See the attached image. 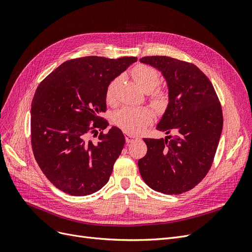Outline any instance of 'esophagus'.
Returning <instances> with one entry per match:
<instances>
[{
	"instance_id": "1",
	"label": "esophagus",
	"mask_w": 252,
	"mask_h": 252,
	"mask_svg": "<svg viewBox=\"0 0 252 252\" xmlns=\"http://www.w3.org/2000/svg\"><path fill=\"white\" fill-rule=\"evenodd\" d=\"M125 138H126V142H128V143L132 142L133 140H136V139H137V137H136V136L130 135V134H125Z\"/></svg>"
}]
</instances>
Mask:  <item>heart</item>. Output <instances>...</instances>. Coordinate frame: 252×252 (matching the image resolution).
<instances>
[{"instance_id":"b5f03b06","label":"heart","mask_w":252,"mask_h":252,"mask_svg":"<svg viewBox=\"0 0 252 252\" xmlns=\"http://www.w3.org/2000/svg\"><path fill=\"white\" fill-rule=\"evenodd\" d=\"M134 81L146 93H151L150 102L156 109L162 110L167 103V95L162 91H154L159 86L161 75L159 71L147 64H138L131 70ZM121 78H115L107 85L105 97L110 104L117 102V88ZM154 113L149 107H129L124 106L114 115V123L129 134H138L142 132L152 122Z\"/></svg>"}]
</instances>
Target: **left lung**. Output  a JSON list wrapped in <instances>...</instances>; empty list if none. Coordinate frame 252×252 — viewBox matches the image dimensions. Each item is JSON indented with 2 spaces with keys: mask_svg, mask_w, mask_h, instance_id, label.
Returning <instances> with one entry per match:
<instances>
[{
  "mask_svg": "<svg viewBox=\"0 0 252 252\" xmlns=\"http://www.w3.org/2000/svg\"><path fill=\"white\" fill-rule=\"evenodd\" d=\"M140 62L158 68L169 91L168 106L157 125L165 138H143L140 175L151 189L167 195L195 188L208 173L222 130V111L212 83L195 64L168 56Z\"/></svg>",
  "mask_w": 252,
  "mask_h": 252,
  "instance_id": "obj_1",
  "label": "left lung"
}]
</instances>
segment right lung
<instances>
[{"label":"right lung","instance_id":"add662e5","mask_svg":"<svg viewBox=\"0 0 252 252\" xmlns=\"http://www.w3.org/2000/svg\"><path fill=\"white\" fill-rule=\"evenodd\" d=\"M136 61L132 56L70 59L35 90L31 110L34 159L65 194L90 195L109 182L125 136L115 126L104 133L109 122L99 115L106 111L107 85ZM92 134L99 135L97 141L90 138Z\"/></svg>","mask_w":252,"mask_h":252}]
</instances>
